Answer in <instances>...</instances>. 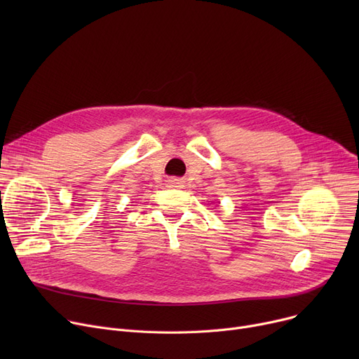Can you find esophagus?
<instances>
[{
  "instance_id": "34e87169",
  "label": "esophagus",
  "mask_w": 359,
  "mask_h": 359,
  "mask_svg": "<svg viewBox=\"0 0 359 359\" xmlns=\"http://www.w3.org/2000/svg\"><path fill=\"white\" fill-rule=\"evenodd\" d=\"M170 186H173V187H180L182 184H180V182H179V180H170Z\"/></svg>"
}]
</instances>
